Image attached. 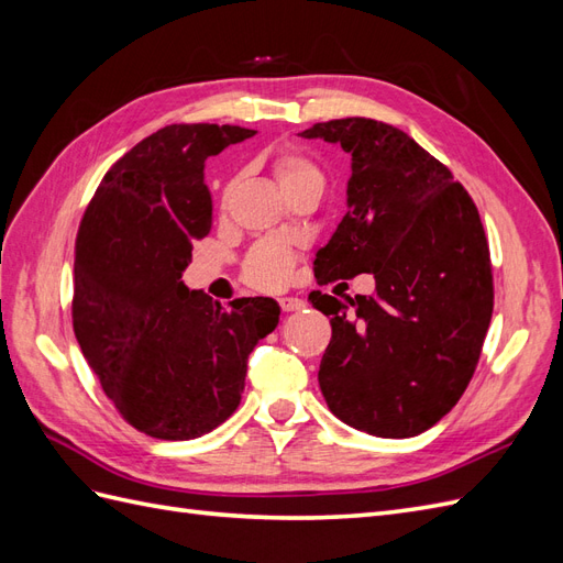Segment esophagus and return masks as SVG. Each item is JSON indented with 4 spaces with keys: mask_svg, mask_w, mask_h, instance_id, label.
Listing matches in <instances>:
<instances>
[{
    "mask_svg": "<svg viewBox=\"0 0 563 563\" xmlns=\"http://www.w3.org/2000/svg\"><path fill=\"white\" fill-rule=\"evenodd\" d=\"M279 305H282L284 312H298V310L305 308V300L302 298H282Z\"/></svg>",
    "mask_w": 563,
    "mask_h": 563,
    "instance_id": "esophagus-1",
    "label": "esophagus"
}]
</instances>
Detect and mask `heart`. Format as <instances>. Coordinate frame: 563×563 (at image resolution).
<instances>
[{
	"label": "heart",
	"instance_id": "1",
	"mask_svg": "<svg viewBox=\"0 0 563 563\" xmlns=\"http://www.w3.org/2000/svg\"><path fill=\"white\" fill-rule=\"evenodd\" d=\"M272 174H275V180L284 195L294 192L305 185L323 187V172L317 166V162L296 147H279L275 155H272ZM265 267L269 286H277L288 275V258L277 251L267 253Z\"/></svg>",
	"mask_w": 563,
	"mask_h": 563
}]
</instances>
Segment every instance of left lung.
<instances>
[{"mask_svg": "<svg viewBox=\"0 0 563 563\" xmlns=\"http://www.w3.org/2000/svg\"><path fill=\"white\" fill-rule=\"evenodd\" d=\"M300 135L352 155L350 209L317 253V282L376 279V294L347 302L310 294L333 329L321 395L350 428L416 437L463 397L482 356L493 272L479 211L449 166L397 126L347 117Z\"/></svg>", "mask_w": 563, "mask_h": 563, "instance_id": "8db88e82", "label": "left lung"}]
</instances>
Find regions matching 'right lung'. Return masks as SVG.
<instances>
[{
    "label": "right lung",
    "mask_w": 563,
    "mask_h": 563,
    "mask_svg": "<svg viewBox=\"0 0 563 563\" xmlns=\"http://www.w3.org/2000/svg\"><path fill=\"white\" fill-rule=\"evenodd\" d=\"M255 131L172 124L100 180L75 242L73 329L108 399L135 430L168 441L216 430L240 406L246 360L279 323L272 298L228 308L183 269L211 232L203 162Z\"/></svg>",
    "instance_id": "obj_1"
}]
</instances>
